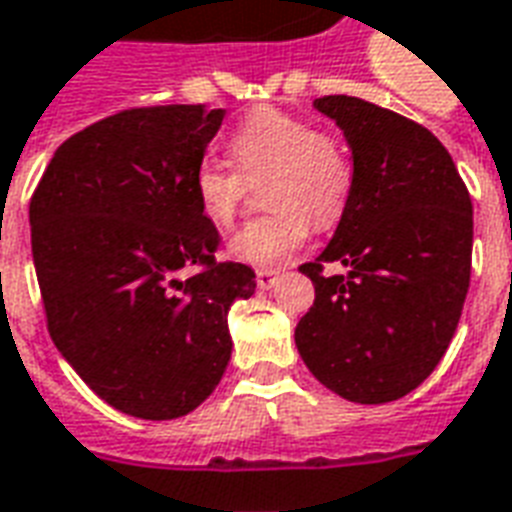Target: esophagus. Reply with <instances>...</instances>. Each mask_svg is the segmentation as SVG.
Segmentation results:
<instances>
[{
    "instance_id": "34e87169",
    "label": "esophagus",
    "mask_w": 512,
    "mask_h": 512,
    "mask_svg": "<svg viewBox=\"0 0 512 512\" xmlns=\"http://www.w3.org/2000/svg\"><path fill=\"white\" fill-rule=\"evenodd\" d=\"M276 279H279L276 271H257V287L260 290H271L276 285Z\"/></svg>"
}]
</instances>
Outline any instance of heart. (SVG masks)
Listing matches in <instances>:
<instances>
[{
	"label": "heart",
	"mask_w": 512,
	"mask_h": 512,
	"mask_svg": "<svg viewBox=\"0 0 512 512\" xmlns=\"http://www.w3.org/2000/svg\"><path fill=\"white\" fill-rule=\"evenodd\" d=\"M230 154L244 179L268 170L266 203L271 214L249 219L230 238L227 252L252 268L282 266L304 246L317 225H331L350 198L352 170L342 146L314 132L293 113L260 108L249 113L230 138ZM236 170L217 160H200L192 170V195L203 219L225 227L233 222L244 192Z\"/></svg>",
	"instance_id": "1"
}]
</instances>
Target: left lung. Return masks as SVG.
Wrapping results in <instances>:
<instances>
[{"label":"left lung","mask_w":512,"mask_h":512,"mask_svg":"<svg viewBox=\"0 0 512 512\" xmlns=\"http://www.w3.org/2000/svg\"><path fill=\"white\" fill-rule=\"evenodd\" d=\"M344 132L352 187L314 263V304L295 347L325 388L385 404L426 380L456 333L472 271V200L448 149L426 127L374 102L314 100ZM339 262L344 275L325 277Z\"/></svg>","instance_id":"1"}]
</instances>
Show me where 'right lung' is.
I'll return each instance as SVG.
<instances>
[{
    "mask_svg": "<svg viewBox=\"0 0 512 512\" xmlns=\"http://www.w3.org/2000/svg\"><path fill=\"white\" fill-rule=\"evenodd\" d=\"M222 119L206 105L108 116L64 140L29 203L56 350L132 418H181L211 396L233 352L227 312L255 293L252 268L214 260L217 227L192 195Z\"/></svg>",
    "mask_w": 512,
    "mask_h": 512,
    "instance_id": "right-lung-1",
    "label": "right lung"
}]
</instances>
